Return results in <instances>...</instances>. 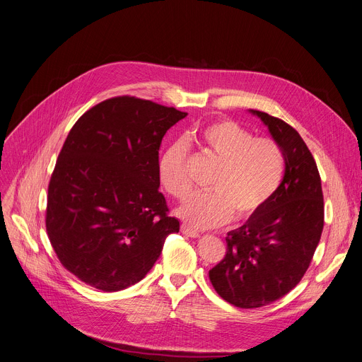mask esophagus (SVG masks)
Masks as SVG:
<instances>
[{"label":"esophagus","instance_id":"1","mask_svg":"<svg viewBox=\"0 0 362 362\" xmlns=\"http://www.w3.org/2000/svg\"><path fill=\"white\" fill-rule=\"evenodd\" d=\"M181 230H182V233H185V235H188L189 238H199V237H200V233H199L196 229L191 228L189 225L182 223V225H181Z\"/></svg>","mask_w":362,"mask_h":362}]
</instances>
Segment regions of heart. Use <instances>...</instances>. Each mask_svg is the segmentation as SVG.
I'll list each match as a JSON object with an SVG mask.
<instances>
[{
	"label": "heart",
	"mask_w": 362,
	"mask_h": 362,
	"mask_svg": "<svg viewBox=\"0 0 362 362\" xmlns=\"http://www.w3.org/2000/svg\"><path fill=\"white\" fill-rule=\"evenodd\" d=\"M197 144L219 169L207 193L196 191L177 209V215L199 229L225 225L233 215L245 219L259 211L281 185L285 159L278 143L254 137L233 121H219L196 137ZM188 146L184 140L169 144L159 160V178L169 194L181 199L189 189L187 174Z\"/></svg>",
	"instance_id": "heart-1"
}]
</instances>
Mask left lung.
Masks as SVG:
<instances>
[{
	"instance_id": "8db88e82",
	"label": "left lung",
	"mask_w": 362,
	"mask_h": 362,
	"mask_svg": "<svg viewBox=\"0 0 362 362\" xmlns=\"http://www.w3.org/2000/svg\"><path fill=\"white\" fill-rule=\"evenodd\" d=\"M267 127L285 159V174L270 200L228 232L226 256L209 272L229 304L257 308L282 298L303 279L325 225L322 180L307 144L285 121L248 110Z\"/></svg>"
}]
</instances>
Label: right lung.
Here are the masks:
<instances>
[{"label":"right lung","mask_w":362,"mask_h":362,"mask_svg":"<svg viewBox=\"0 0 362 362\" xmlns=\"http://www.w3.org/2000/svg\"><path fill=\"white\" fill-rule=\"evenodd\" d=\"M185 117L119 96L73 125L48 187L47 230L61 264L81 282L105 292L140 282L180 230L159 191V147Z\"/></svg>","instance_id":"obj_1"}]
</instances>
